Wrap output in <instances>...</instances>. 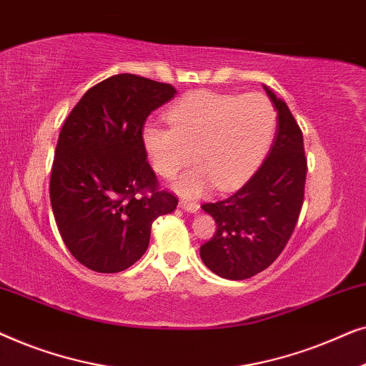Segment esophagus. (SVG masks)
I'll return each instance as SVG.
<instances>
[{
    "label": "esophagus",
    "mask_w": 366,
    "mask_h": 366,
    "mask_svg": "<svg viewBox=\"0 0 366 366\" xmlns=\"http://www.w3.org/2000/svg\"><path fill=\"white\" fill-rule=\"evenodd\" d=\"M179 208L184 209V212H188V213H197L199 209L197 203H189V202H187V199H182V202H179Z\"/></svg>",
    "instance_id": "34e87169"
}]
</instances>
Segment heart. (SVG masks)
<instances>
[{"instance_id": "heart-1", "label": "heart", "mask_w": 366, "mask_h": 366, "mask_svg": "<svg viewBox=\"0 0 366 366\" xmlns=\"http://www.w3.org/2000/svg\"><path fill=\"white\" fill-rule=\"evenodd\" d=\"M172 128L149 123L143 143L157 172L173 178L193 159L198 164L178 179L184 197H198L217 184H242L272 144L277 113L263 94L193 93L168 109Z\"/></svg>"}]
</instances>
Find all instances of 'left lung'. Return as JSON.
Returning a JSON list of instances; mask_svg holds the SVG:
<instances>
[{"label": "left lung", "instance_id": "1", "mask_svg": "<svg viewBox=\"0 0 366 366\" xmlns=\"http://www.w3.org/2000/svg\"><path fill=\"white\" fill-rule=\"evenodd\" d=\"M278 113L277 137L258 172L232 197L204 203L217 232L202 244L203 263L227 280H247L280 257L298 222L305 197L303 134L283 99L263 86Z\"/></svg>", "mask_w": 366, "mask_h": 366}]
</instances>
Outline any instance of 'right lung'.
Listing matches in <instances>:
<instances>
[{
    "label": "right lung",
    "instance_id": "right-lung-1",
    "mask_svg": "<svg viewBox=\"0 0 366 366\" xmlns=\"http://www.w3.org/2000/svg\"><path fill=\"white\" fill-rule=\"evenodd\" d=\"M172 84L122 73L89 88L59 132L49 199L69 253L98 273H118L147 252L154 219L178 198L159 189L147 162L148 114Z\"/></svg>",
    "mask_w": 366,
    "mask_h": 366
}]
</instances>
